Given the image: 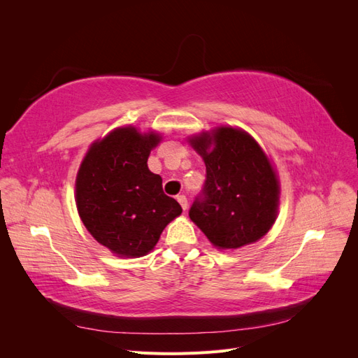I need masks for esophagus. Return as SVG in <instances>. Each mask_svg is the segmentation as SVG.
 Here are the masks:
<instances>
[{"instance_id": "esophagus-1", "label": "esophagus", "mask_w": 358, "mask_h": 358, "mask_svg": "<svg viewBox=\"0 0 358 358\" xmlns=\"http://www.w3.org/2000/svg\"><path fill=\"white\" fill-rule=\"evenodd\" d=\"M176 199H178L179 204L182 206V209H183V210H187V209H188V200H187V197L183 196V194H180V196H178Z\"/></svg>"}]
</instances>
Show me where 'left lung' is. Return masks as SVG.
I'll list each match as a JSON object with an SVG mask.
<instances>
[{"instance_id": "8db88e82", "label": "left lung", "mask_w": 358, "mask_h": 358, "mask_svg": "<svg viewBox=\"0 0 358 358\" xmlns=\"http://www.w3.org/2000/svg\"><path fill=\"white\" fill-rule=\"evenodd\" d=\"M189 142L206 164V179L189 218L221 249L262 239L275 222L279 200L276 173L262 148L230 127Z\"/></svg>"}]
</instances>
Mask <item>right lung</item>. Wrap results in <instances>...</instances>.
I'll return each instance as SVG.
<instances>
[{
  "mask_svg": "<svg viewBox=\"0 0 358 358\" xmlns=\"http://www.w3.org/2000/svg\"><path fill=\"white\" fill-rule=\"evenodd\" d=\"M159 137L125 127L91 146L76 179V203L94 239L122 257H142L166 225L182 213L162 191V179L148 169Z\"/></svg>",
  "mask_w": 358,
  "mask_h": 358,
  "instance_id": "1",
  "label": "right lung"
}]
</instances>
